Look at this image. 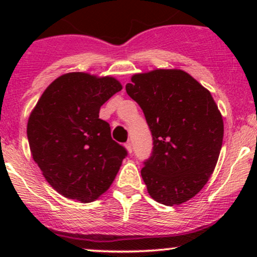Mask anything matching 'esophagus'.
<instances>
[{
    "mask_svg": "<svg viewBox=\"0 0 257 257\" xmlns=\"http://www.w3.org/2000/svg\"><path fill=\"white\" fill-rule=\"evenodd\" d=\"M125 149L128 150V152H129V153H132V152H133V147H132V144L129 143V141H128V143L125 144Z\"/></svg>",
    "mask_w": 257,
    "mask_h": 257,
    "instance_id": "esophagus-1",
    "label": "esophagus"
}]
</instances>
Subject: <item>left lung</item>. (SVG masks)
Instances as JSON below:
<instances>
[{
    "mask_svg": "<svg viewBox=\"0 0 257 257\" xmlns=\"http://www.w3.org/2000/svg\"><path fill=\"white\" fill-rule=\"evenodd\" d=\"M152 134L141 176L150 196L173 206L204 187L219 159L223 120L210 91L181 70L139 73L125 85Z\"/></svg>",
    "mask_w": 257,
    "mask_h": 257,
    "instance_id": "left-lung-1",
    "label": "left lung"
}]
</instances>
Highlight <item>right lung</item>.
<instances>
[{
	"instance_id": "obj_1",
	"label": "right lung",
	"mask_w": 257,
	"mask_h": 257,
	"mask_svg": "<svg viewBox=\"0 0 257 257\" xmlns=\"http://www.w3.org/2000/svg\"><path fill=\"white\" fill-rule=\"evenodd\" d=\"M122 89L117 79L83 72L60 76L44 90L28 122L32 158L49 185L88 203L110 187L125 147L111 138L100 107Z\"/></svg>"
}]
</instances>
